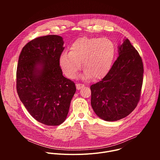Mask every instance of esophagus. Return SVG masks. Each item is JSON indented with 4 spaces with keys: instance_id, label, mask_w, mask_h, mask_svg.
<instances>
[{
    "instance_id": "34e87169",
    "label": "esophagus",
    "mask_w": 160,
    "mask_h": 160,
    "mask_svg": "<svg viewBox=\"0 0 160 160\" xmlns=\"http://www.w3.org/2000/svg\"><path fill=\"white\" fill-rule=\"evenodd\" d=\"M84 86H85V85H84L83 84H82V83H77V84L76 85V87H77V90L81 89V88H83Z\"/></svg>"
}]
</instances>
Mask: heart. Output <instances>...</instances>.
<instances>
[{
  "instance_id": "b5f03b06",
  "label": "heart",
  "mask_w": 160,
  "mask_h": 160,
  "mask_svg": "<svg viewBox=\"0 0 160 160\" xmlns=\"http://www.w3.org/2000/svg\"><path fill=\"white\" fill-rule=\"evenodd\" d=\"M115 54V45L110 39L84 37L72 43L69 52L61 55L59 64L67 77L74 78L82 62L83 78L99 80L110 70Z\"/></svg>"
}]
</instances>
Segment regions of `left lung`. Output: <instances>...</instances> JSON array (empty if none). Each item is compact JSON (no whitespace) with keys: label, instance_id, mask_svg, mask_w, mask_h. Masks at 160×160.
<instances>
[{"label":"left lung","instance_id":"1","mask_svg":"<svg viewBox=\"0 0 160 160\" xmlns=\"http://www.w3.org/2000/svg\"><path fill=\"white\" fill-rule=\"evenodd\" d=\"M108 74L90 86L91 106L101 119L112 122L128 116L138 105L143 82L142 58L128 39Z\"/></svg>","mask_w":160,"mask_h":160}]
</instances>
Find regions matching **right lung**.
<instances>
[{
    "mask_svg": "<svg viewBox=\"0 0 160 160\" xmlns=\"http://www.w3.org/2000/svg\"><path fill=\"white\" fill-rule=\"evenodd\" d=\"M63 44L58 35L37 37L25 45L18 59L19 98L33 118L48 126L64 122L76 92L75 83L62 75L59 66Z\"/></svg>",
    "mask_w": 160,
    "mask_h": 160,
    "instance_id": "add662e5",
    "label": "right lung"
}]
</instances>
